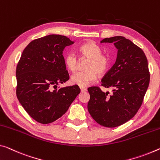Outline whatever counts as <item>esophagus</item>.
Masks as SVG:
<instances>
[{"label":"esophagus","mask_w":160,"mask_h":160,"mask_svg":"<svg viewBox=\"0 0 160 160\" xmlns=\"http://www.w3.org/2000/svg\"><path fill=\"white\" fill-rule=\"evenodd\" d=\"M80 89H81V92H87V88H84V87H80Z\"/></svg>","instance_id":"obj_1"}]
</instances>
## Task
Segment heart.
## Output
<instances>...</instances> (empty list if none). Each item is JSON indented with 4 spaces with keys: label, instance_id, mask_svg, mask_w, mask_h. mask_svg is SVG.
<instances>
[{
    "label": "heart",
    "instance_id": "1",
    "mask_svg": "<svg viewBox=\"0 0 160 160\" xmlns=\"http://www.w3.org/2000/svg\"><path fill=\"white\" fill-rule=\"evenodd\" d=\"M78 50L82 56L89 58V61L86 66L87 70L73 74L71 77V82L73 84L80 87H86L97 80V74L102 75L107 72L109 65V58L102 54V48L94 42L83 43ZM64 61L70 71H77L78 60L74 53H68L65 56Z\"/></svg>",
    "mask_w": 160,
    "mask_h": 160
}]
</instances>
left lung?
<instances>
[{"label":"left lung","instance_id":"8db88e82","mask_svg":"<svg viewBox=\"0 0 160 160\" xmlns=\"http://www.w3.org/2000/svg\"><path fill=\"white\" fill-rule=\"evenodd\" d=\"M101 43H114L118 50L116 62L102 79V86L112 87V94L99 87L88 88V110L98 124L120 126L136 114L149 87L150 75L144 51L123 36L106 38Z\"/></svg>","mask_w":160,"mask_h":160}]
</instances>
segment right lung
<instances>
[{"mask_svg":"<svg viewBox=\"0 0 160 160\" xmlns=\"http://www.w3.org/2000/svg\"><path fill=\"white\" fill-rule=\"evenodd\" d=\"M74 41L51 34L32 41L16 67L17 98L26 112L41 124L63 116L80 93L77 85L58 87L69 79L63 49Z\"/></svg>","mask_w":160,"mask_h":160,"instance_id":"right-lung-1","label":"right lung"}]
</instances>
